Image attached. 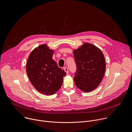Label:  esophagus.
Masks as SVG:
<instances>
[{"label": "esophagus", "mask_w": 132, "mask_h": 132, "mask_svg": "<svg viewBox=\"0 0 132 132\" xmlns=\"http://www.w3.org/2000/svg\"><path fill=\"white\" fill-rule=\"evenodd\" d=\"M64 70L65 71V72H66V73H67V74H68V73H69V69H68V68L65 67V68H64Z\"/></svg>", "instance_id": "34e87169"}]
</instances>
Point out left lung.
<instances>
[{
	"instance_id": "obj_1",
	"label": "left lung",
	"mask_w": 132,
	"mask_h": 132,
	"mask_svg": "<svg viewBox=\"0 0 132 132\" xmlns=\"http://www.w3.org/2000/svg\"><path fill=\"white\" fill-rule=\"evenodd\" d=\"M77 67L74 77L76 87L85 93L96 89L100 84L106 70V61L101 50L85 43L73 50Z\"/></svg>"
}]
</instances>
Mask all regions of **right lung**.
<instances>
[{"label":"right lung","mask_w":132,"mask_h":132,"mask_svg":"<svg viewBox=\"0 0 132 132\" xmlns=\"http://www.w3.org/2000/svg\"><path fill=\"white\" fill-rule=\"evenodd\" d=\"M54 50L46 44L35 48L30 54L26 70L34 87L40 93L50 96L61 88L66 73L52 60Z\"/></svg>","instance_id":"add662e5"}]
</instances>
